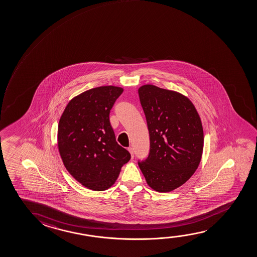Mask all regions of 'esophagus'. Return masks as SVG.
Here are the masks:
<instances>
[{
    "mask_svg": "<svg viewBox=\"0 0 257 257\" xmlns=\"http://www.w3.org/2000/svg\"><path fill=\"white\" fill-rule=\"evenodd\" d=\"M128 151L130 152L131 157H132V159H134V149L133 148H128Z\"/></svg>",
    "mask_w": 257,
    "mask_h": 257,
    "instance_id": "34e87169",
    "label": "esophagus"
}]
</instances>
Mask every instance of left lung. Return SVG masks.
I'll return each instance as SVG.
<instances>
[{
	"instance_id": "8db88e82",
	"label": "left lung",
	"mask_w": 257,
	"mask_h": 257,
	"mask_svg": "<svg viewBox=\"0 0 257 257\" xmlns=\"http://www.w3.org/2000/svg\"><path fill=\"white\" fill-rule=\"evenodd\" d=\"M149 128V157L138 161L149 186L160 193L182 186L194 174L203 150V129L192 101L153 85L139 88Z\"/></svg>"
}]
</instances>
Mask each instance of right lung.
<instances>
[{
  "label": "right lung",
  "mask_w": 257,
  "mask_h": 257,
  "mask_svg": "<svg viewBox=\"0 0 257 257\" xmlns=\"http://www.w3.org/2000/svg\"><path fill=\"white\" fill-rule=\"evenodd\" d=\"M123 88L100 86L68 103L58 124V149L71 175L87 188L104 191L115 183L130 153L115 142L109 112Z\"/></svg>",
  "instance_id": "add662e5"
}]
</instances>
